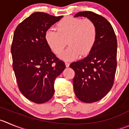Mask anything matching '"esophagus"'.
Returning <instances> with one entry per match:
<instances>
[{"mask_svg":"<svg viewBox=\"0 0 129 129\" xmlns=\"http://www.w3.org/2000/svg\"><path fill=\"white\" fill-rule=\"evenodd\" d=\"M65 64H66V67H69V65H70V63H69V62H65Z\"/></svg>","mask_w":129,"mask_h":129,"instance_id":"1","label":"esophagus"}]
</instances>
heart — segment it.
I'll list each match as a JSON object with an SVG mask.
<instances>
[{
  "label": "heart",
  "instance_id": "obj_1",
  "mask_svg": "<svg viewBox=\"0 0 129 129\" xmlns=\"http://www.w3.org/2000/svg\"><path fill=\"white\" fill-rule=\"evenodd\" d=\"M56 29L47 30L44 38L49 48L56 55L63 51L67 39L69 46L60 55L64 60H73L80 54L87 55L97 38L95 25L89 19L65 18L58 23Z\"/></svg>",
  "mask_w": 129,
  "mask_h": 129
}]
</instances>
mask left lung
Instances as JSON below:
<instances>
[{
	"label": "left lung",
	"mask_w": 129,
	"mask_h": 129,
	"mask_svg": "<svg viewBox=\"0 0 129 129\" xmlns=\"http://www.w3.org/2000/svg\"><path fill=\"white\" fill-rule=\"evenodd\" d=\"M78 16L92 20L97 28L95 43L87 56L70 65L75 72L73 86L76 95L82 102L92 103L103 99L113 85L117 40L110 23L102 16L82 11L74 16Z\"/></svg>",
	"instance_id": "obj_1"
}]
</instances>
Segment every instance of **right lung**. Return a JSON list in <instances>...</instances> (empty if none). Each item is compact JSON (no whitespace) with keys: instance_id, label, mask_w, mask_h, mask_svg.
<instances>
[{"instance_id":"right-lung-1","label":"right lung","mask_w":129,"mask_h":129,"mask_svg":"<svg viewBox=\"0 0 129 129\" xmlns=\"http://www.w3.org/2000/svg\"><path fill=\"white\" fill-rule=\"evenodd\" d=\"M63 17L32 13L16 28L11 46L13 67L22 94L37 104L51 99L55 80L66 68L44 38L47 30Z\"/></svg>"}]
</instances>
